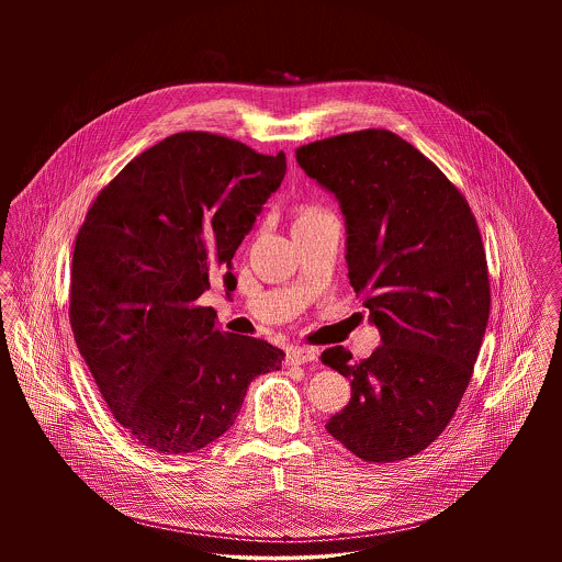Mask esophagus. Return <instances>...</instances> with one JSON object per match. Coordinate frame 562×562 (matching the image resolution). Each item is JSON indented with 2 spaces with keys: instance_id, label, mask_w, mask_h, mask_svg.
I'll return each instance as SVG.
<instances>
[{
  "instance_id": "1",
  "label": "esophagus",
  "mask_w": 562,
  "mask_h": 562,
  "mask_svg": "<svg viewBox=\"0 0 562 562\" xmlns=\"http://www.w3.org/2000/svg\"><path fill=\"white\" fill-rule=\"evenodd\" d=\"M316 360V351L307 348H293L289 349L286 353V364L291 367H299V364H307V362H314Z\"/></svg>"
}]
</instances>
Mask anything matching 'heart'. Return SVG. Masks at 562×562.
I'll list each match as a JSON object with an SVG mask.
<instances>
[{
    "label": "heart",
    "instance_id": "obj_1",
    "mask_svg": "<svg viewBox=\"0 0 562 562\" xmlns=\"http://www.w3.org/2000/svg\"><path fill=\"white\" fill-rule=\"evenodd\" d=\"M324 214L328 213H326L324 209H321V206H316V204H296L293 209V213H291V218H293V232L294 229H299V227H305V225L318 221Z\"/></svg>",
    "mask_w": 562,
    "mask_h": 562
}]
</instances>
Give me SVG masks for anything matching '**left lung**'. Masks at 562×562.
Segmentation results:
<instances>
[{
    "label": "left lung",
    "instance_id": "1",
    "mask_svg": "<svg viewBox=\"0 0 562 562\" xmlns=\"http://www.w3.org/2000/svg\"><path fill=\"white\" fill-rule=\"evenodd\" d=\"M294 154L341 204L349 284L381 330L364 360L341 346L322 351L351 383L326 429L364 461H402L451 424L474 373L491 310L476 216L434 161L390 131L337 134Z\"/></svg>",
    "mask_w": 562,
    "mask_h": 562
}]
</instances>
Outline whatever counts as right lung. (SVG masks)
<instances>
[{
	"label": "right lung",
	"instance_id": "1",
	"mask_svg": "<svg viewBox=\"0 0 562 562\" xmlns=\"http://www.w3.org/2000/svg\"><path fill=\"white\" fill-rule=\"evenodd\" d=\"M284 154L189 131L111 179L81 223L69 289L74 337L109 411L145 449L188 454L234 426L246 390L282 349L223 333L198 303L280 188Z\"/></svg>",
	"mask_w": 562,
	"mask_h": 562
}]
</instances>
